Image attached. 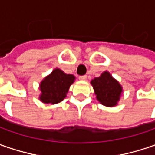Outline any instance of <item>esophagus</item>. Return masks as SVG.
Segmentation results:
<instances>
[{"instance_id": "obj_1", "label": "esophagus", "mask_w": 155, "mask_h": 155, "mask_svg": "<svg viewBox=\"0 0 155 155\" xmlns=\"http://www.w3.org/2000/svg\"><path fill=\"white\" fill-rule=\"evenodd\" d=\"M86 79H87L86 75H84V76H80V77H79V80L81 81H85Z\"/></svg>"}]
</instances>
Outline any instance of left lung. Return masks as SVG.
Returning <instances> with one entry per match:
<instances>
[{
  "instance_id": "obj_1",
  "label": "left lung",
  "mask_w": 155,
  "mask_h": 155,
  "mask_svg": "<svg viewBox=\"0 0 155 155\" xmlns=\"http://www.w3.org/2000/svg\"><path fill=\"white\" fill-rule=\"evenodd\" d=\"M97 99L104 106H116L122 92V87L110 72L104 71L99 78H95L91 82Z\"/></svg>"
}]
</instances>
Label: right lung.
Returning a JSON list of instances; mask_svg holds the SVG:
<instances>
[{
  "instance_id": "right-lung-1",
  "label": "right lung",
  "mask_w": 155,
  "mask_h": 155,
  "mask_svg": "<svg viewBox=\"0 0 155 155\" xmlns=\"http://www.w3.org/2000/svg\"><path fill=\"white\" fill-rule=\"evenodd\" d=\"M75 77L66 74L60 69H55L45 77L39 84L41 94L39 100L45 104H56L66 97L69 88L73 84Z\"/></svg>"
}]
</instances>
